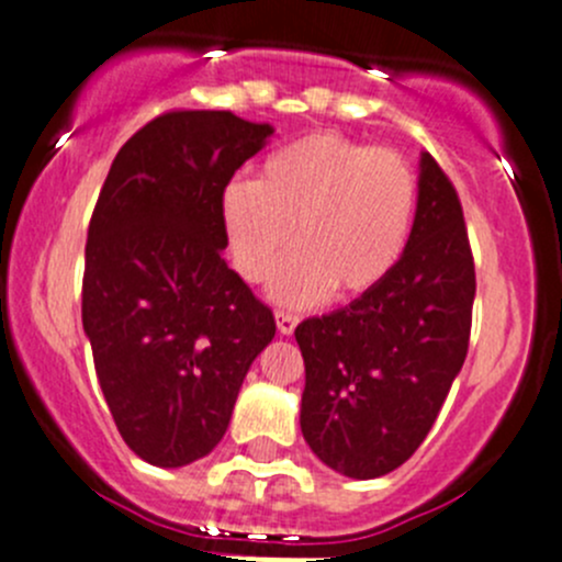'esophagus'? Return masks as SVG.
Segmentation results:
<instances>
[{"label":"esophagus","mask_w":562,"mask_h":562,"mask_svg":"<svg viewBox=\"0 0 562 562\" xmlns=\"http://www.w3.org/2000/svg\"><path fill=\"white\" fill-rule=\"evenodd\" d=\"M296 326H299V315L285 313V310L277 313V328H280V334H293V328Z\"/></svg>","instance_id":"obj_1"}]
</instances>
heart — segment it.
<instances>
[{
	"mask_svg": "<svg viewBox=\"0 0 562 562\" xmlns=\"http://www.w3.org/2000/svg\"><path fill=\"white\" fill-rule=\"evenodd\" d=\"M416 176L394 149L339 133H313L266 157L255 184L223 192V223L236 269L249 282L271 274L291 245L299 249L274 277V296L307 304L364 296L391 274L411 236Z\"/></svg>",
	"mask_w": 562,
	"mask_h": 562,
	"instance_id": "obj_1",
	"label": "heart"
}]
</instances>
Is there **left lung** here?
<instances>
[{"mask_svg": "<svg viewBox=\"0 0 562 562\" xmlns=\"http://www.w3.org/2000/svg\"><path fill=\"white\" fill-rule=\"evenodd\" d=\"M473 299L462 203L424 151L416 220L391 274L348 307L296 326L302 432L321 462L378 479L413 457L464 364Z\"/></svg>", "mask_w": 562, "mask_h": 562, "instance_id": "left-lung-1", "label": "left lung"}]
</instances>
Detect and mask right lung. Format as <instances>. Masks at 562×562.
<instances>
[{"label": "right lung", "instance_id": "1", "mask_svg": "<svg viewBox=\"0 0 562 562\" xmlns=\"http://www.w3.org/2000/svg\"><path fill=\"white\" fill-rule=\"evenodd\" d=\"M271 133L231 111L160 113L119 149L92 212L83 331L119 435L157 468L223 440L277 331L223 258V192Z\"/></svg>", "mask_w": 562, "mask_h": 562}]
</instances>
